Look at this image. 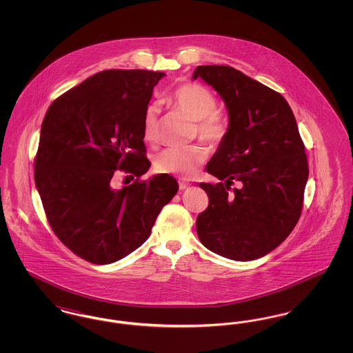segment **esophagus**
<instances>
[{"instance_id":"34e87169","label":"esophagus","mask_w":353,"mask_h":353,"mask_svg":"<svg viewBox=\"0 0 353 353\" xmlns=\"http://www.w3.org/2000/svg\"><path fill=\"white\" fill-rule=\"evenodd\" d=\"M190 186V184L189 183H185V181H179V188H180V190H185V189H188Z\"/></svg>"}]
</instances>
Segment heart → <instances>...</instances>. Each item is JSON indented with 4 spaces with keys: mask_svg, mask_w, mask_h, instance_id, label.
<instances>
[{
    "mask_svg": "<svg viewBox=\"0 0 353 353\" xmlns=\"http://www.w3.org/2000/svg\"><path fill=\"white\" fill-rule=\"evenodd\" d=\"M169 101L185 115L196 120L197 134L205 143L219 145L223 141L228 134V121L221 112L216 111L217 99L210 90L200 83L180 84L170 92ZM157 117V105L150 104L145 108L143 120V139L150 144L156 143L159 139ZM206 156L208 152L200 145L168 148L156 157L154 169L159 173L189 177L201 167Z\"/></svg>",
    "mask_w": 353,
    "mask_h": 353,
    "instance_id": "heart-1",
    "label": "heart"
}]
</instances>
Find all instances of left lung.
Returning <instances> with one entry per match:
<instances>
[{"mask_svg":"<svg viewBox=\"0 0 353 353\" xmlns=\"http://www.w3.org/2000/svg\"><path fill=\"white\" fill-rule=\"evenodd\" d=\"M225 101L229 128L206 170L223 183H201L208 208L197 216L205 248L229 259L254 261L278 248L302 214L307 154L285 98L230 68L199 66L193 79ZM238 181L241 185L230 192Z\"/></svg>","mask_w":353,"mask_h":353,"instance_id":"left-lung-1","label":"left lung"}]
</instances>
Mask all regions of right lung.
Instances as JSON below:
<instances>
[{"instance_id":"right-lung-1","label":"right lung","mask_w":353,"mask_h":353,"mask_svg":"<svg viewBox=\"0 0 353 353\" xmlns=\"http://www.w3.org/2000/svg\"><path fill=\"white\" fill-rule=\"evenodd\" d=\"M164 72L104 70L51 103L41 127L34 180L52 232L75 255L108 265L140 248L177 193L169 174L150 169L144 112ZM134 183L110 186L117 170Z\"/></svg>"}]
</instances>
